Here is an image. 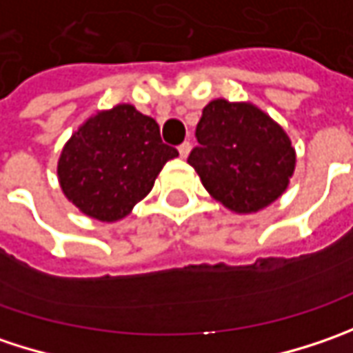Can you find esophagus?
I'll return each instance as SVG.
<instances>
[{
  "instance_id": "1",
  "label": "esophagus",
  "mask_w": 353,
  "mask_h": 353,
  "mask_svg": "<svg viewBox=\"0 0 353 353\" xmlns=\"http://www.w3.org/2000/svg\"><path fill=\"white\" fill-rule=\"evenodd\" d=\"M177 150H179V156H181V158H188V156H190V150H192V144H190V142H183Z\"/></svg>"
}]
</instances>
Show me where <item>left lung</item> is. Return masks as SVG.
<instances>
[{"mask_svg":"<svg viewBox=\"0 0 353 353\" xmlns=\"http://www.w3.org/2000/svg\"><path fill=\"white\" fill-rule=\"evenodd\" d=\"M190 165L209 195L249 215L274 203L288 188L296 152L284 128L253 102L211 100L197 124Z\"/></svg>","mask_w":353,"mask_h":353,"instance_id":"obj_1","label":"left lung"}]
</instances>
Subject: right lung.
<instances>
[{
    "mask_svg": "<svg viewBox=\"0 0 353 353\" xmlns=\"http://www.w3.org/2000/svg\"><path fill=\"white\" fill-rule=\"evenodd\" d=\"M176 148L161 142L154 118L132 104H116L86 118L72 132L57 163L65 197L86 217L114 223L152 192Z\"/></svg>",
    "mask_w": 353,
    "mask_h": 353,
    "instance_id": "obj_1",
    "label": "right lung"
}]
</instances>
